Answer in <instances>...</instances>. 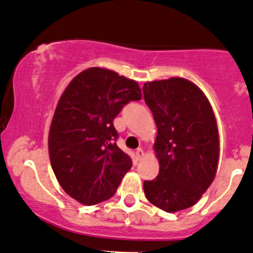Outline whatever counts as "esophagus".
Here are the masks:
<instances>
[{"instance_id":"34e87169","label":"esophagus","mask_w":253,"mask_h":253,"mask_svg":"<svg viewBox=\"0 0 253 253\" xmlns=\"http://www.w3.org/2000/svg\"><path fill=\"white\" fill-rule=\"evenodd\" d=\"M136 158H137L138 160L143 158V150L142 149H137V150H136Z\"/></svg>"}]
</instances>
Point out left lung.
Wrapping results in <instances>:
<instances>
[{
  "label": "left lung",
  "mask_w": 253,
  "mask_h": 253,
  "mask_svg": "<svg viewBox=\"0 0 253 253\" xmlns=\"http://www.w3.org/2000/svg\"><path fill=\"white\" fill-rule=\"evenodd\" d=\"M142 90L158 126L154 149L160 164L158 176L143 181L145 195L163 211H183L214 180L219 158L214 112L188 79L147 82Z\"/></svg>",
  "instance_id": "1"
}]
</instances>
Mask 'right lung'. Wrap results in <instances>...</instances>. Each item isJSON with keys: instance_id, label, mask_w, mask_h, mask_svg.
<instances>
[{"instance_id": "1", "label": "right lung", "mask_w": 253, "mask_h": 253, "mask_svg": "<svg viewBox=\"0 0 253 253\" xmlns=\"http://www.w3.org/2000/svg\"><path fill=\"white\" fill-rule=\"evenodd\" d=\"M141 89L103 68L79 73L61 94L49 131V156L65 193L85 206L113 197L132 160L117 146L113 120Z\"/></svg>"}]
</instances>
